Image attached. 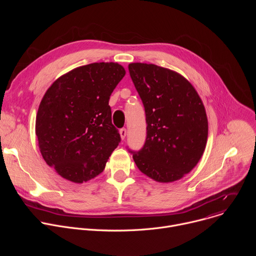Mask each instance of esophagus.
<instances>
[{
	"instance_id": "obj_1",
	"label": "esophagus",
	"mask_w": 256,
	"mask_h": 256,
	"mask_svg": "<svg viewBox=\"0 0 256 256\" xmlns=\"http://www.w3.org/2000/svg\"><path fill=\"white\" fill-rule=\"evenodd\" d=\"M120 138L122 140H124L126 136V130L124 128H120Z\"/></svg>"
}]
</instances>
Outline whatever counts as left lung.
Returning <instances> with one entry per match:
<instances>
[{
    "label": "left lung",
    "instance_id": "8db88e82",
    "mask_svg": "<svg viewBox=\"0 0 256 256\" xmlns=\"http://www.w3.org/2000/svg\"><path fill=\"white\" fill-rule=\"evenodd\" d=\"M130 78L142 101L147 138L132 154L140 172L157 182H173L200 160L208 124L194 87L177 72L153 64L132 62Z\"/></svg>",
    "mask_w": 256,
    "mask_h": 256
}]
</instances>
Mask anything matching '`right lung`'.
<instances>
[{"label":"right lung","mask_w":256,"mask_h":256,"mask_svg":"<svg viewBox=\"0 0 256 256\" xmlns=\"http://www.w3.org/2000/svg\"><path fill=\"white\" fill-rule=\"evenodd\" d=\"M124 75L118 62H93L68 72L46 90L35 134L42 158L62 178L83 184L104 170L120 142L109 97Z\"/></svg>","instance_id":"add662e5"}]
</instances>
